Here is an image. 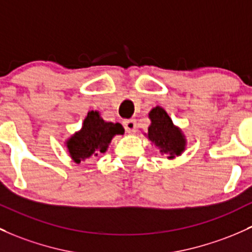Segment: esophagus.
Here are the masks:
<instances>
[{"instance_id": "34e87169", "label": "esophagus", "mask_w": 252, "mask_h": 252, "mask_svg": "<svg viewBox=\"0 0 252 252\" xmlns=\"http://www.w3.org/2000/svg\"><path fill=\"white\" fill-rule=\"evenodd\" d=\"M124 126H125L127 133H133V132H136L137 123L134 119H128V120L124 121Z\"/></svg>"}]
</instances>
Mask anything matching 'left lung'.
I'll list each match as a JSON object with an SVG mask.
<instances>
[{
	"label": "left lung",
	"instance_id": "1",
	"mask_svg": "<svg viewBox=\"0 0 252 252\" xmlns=\"http://www.w3.org/2000/svg\"><path fill=\"white\" fill-rule=\"evenodd\" d=\"M148 115L151 123L148 127V133H144V136H147L151 144L155 145L159 153L164 154L168 159L180 156L188 144L180 127L173 124L168 113L159 105L153 108Z\"/></svg>",
	"mask_w": 252,
	"mask_h": 252
}]
</instances>
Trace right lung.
Here are the masks:
<instances>
[{
  "mask_svg": "<svg viewBox=\"0 0 252 252\" xmlns=\"http://www.w3.org/2000/svg\"><path fill=\"white\" fill-rule=\"evenodd\" d=\"M125 133L121 124L104 121L98 110H90L84 119L82 128L67 138L64 147L75 163L104 154L115 136Z\"/></svg>",
  "mask_w": 252,
  "mask_h": 252,
  "instance_id": "1",
  "label": "right lung"
}]
</instances>
